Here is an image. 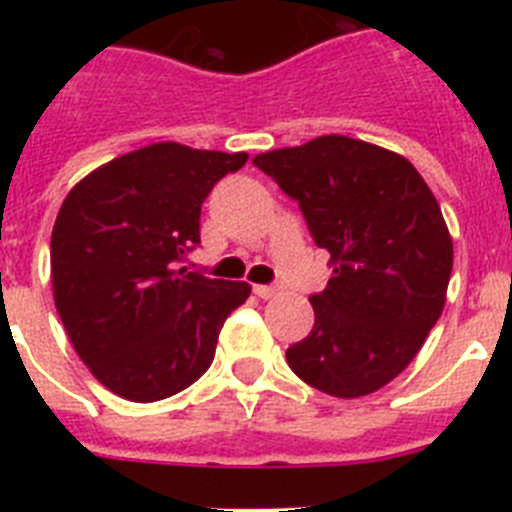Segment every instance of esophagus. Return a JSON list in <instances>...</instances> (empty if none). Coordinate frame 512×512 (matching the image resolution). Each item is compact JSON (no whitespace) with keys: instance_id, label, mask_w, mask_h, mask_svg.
I'll use <instances>...</instances> for the list:
<instances>
[{"instance_id":"34e87169","label":"esophagus","mask_w":512,"mask_h":512,"mask_svg":"<svg viewBox=\"0 0 512 512\" xmlns=\"http://www.w3.org/2000/svg\"><path fill=\"white\" fill-rule=\"evenodd\" d=\"M253 292H256L261 300H271V297L279 295V287H269V284H256V287H253Z\"/></svg>"}]
</instances>
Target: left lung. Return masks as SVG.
<instances>
[{"mask_svg":"<svg viewBox=\"0 0 512 512\" xmlns=\"http://www.w3.org/2000/svg\"><path fill=\"white\" fill-rule=\"evenodd\" d=\"M300 205L333 277L310 297L315 325L289 369L333 397L372 395L415 359L449 287L454 246L408 158L346 135L253 158Z\"/></svg>","mask_w":512,"mask_h":512,"instance_id":"left-lung-1","label":"left lung"}]
</instances>
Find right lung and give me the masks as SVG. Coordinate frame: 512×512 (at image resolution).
<instances>
[{
  "instance_id": "1",
  "label": "right lung",
  "mask_w": 512,
  "mask_h": 512,
  "mask_svg": "<svg viewBox=\"0 0 512 512\" xmlns=\"http://www.w3.org/2000/svg\"><path fill=\"white\" fill-rule=\"evenodd\" d=\"M246 153L153 143L69 192L51 235L53 300L76 354L115 395L156 402L210 369L246 282L179 266L200 246L202 202Z\"/></svg>"
}]
</instances>
